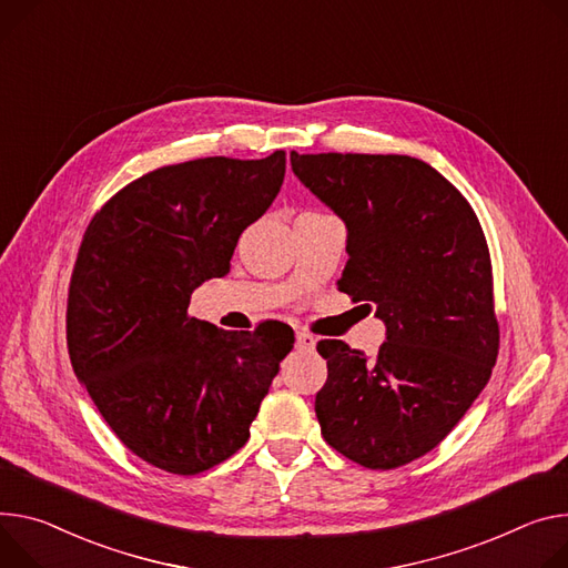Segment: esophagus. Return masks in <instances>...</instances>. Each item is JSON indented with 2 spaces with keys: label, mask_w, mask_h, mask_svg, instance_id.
Instances as JSON below:
<instances>
[{
  "label": "esophagus",
  "mask_w": 568,
  "mask_h": 568,
  "mask_svg": "<svg viewBox=\"0 0 568 568\" xmlns=\"http://www.w3.org/2000/svg\"><path fill=\"white\" fill-rule=\"evenodd\" d=\"M317 346V339L311 335V333H296V348L298 351H315Z\"/></svg>",
  "instance_id": "esophagus-1"
}]
</instances>
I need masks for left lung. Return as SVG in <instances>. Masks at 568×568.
Masks as SVG:
<instances>
[{"label":"left lung","mask_w":568,"mask_h":568,"mask_svg":"<svg viewBox=\"0 0 568 568\" xmlns=\"http://www.w3.org/2000/svg\"><path fill=\"white\" fill-rule=\"evenodd\" d=\"M292 172L346 224L337 287L376 305L374 357L317 344L328 378L324 439L367 469L433 450L485 389L498 355L491 261L480 222L435 168L409 156L292 151Z\"/></svg>","instance_id":"8db88e82"}]
</instances>
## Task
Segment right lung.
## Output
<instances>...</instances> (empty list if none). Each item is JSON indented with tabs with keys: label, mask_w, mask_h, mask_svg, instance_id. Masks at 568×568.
Instances as JSON below:
<instances>
[{
	"label": "right lung",
	"mask_w": 568,
	"mask_h": 568,
	"mask_svg": "<svg viewBox=\"0 0 568 568\" xmlns=\"http://www.w3.org/2000/svg\"><path fill=\"white\" fill-rule=\"evenodd\" d=\"M283 179L285 151L161 168L122 187L83 235L68 296L72 369L122 444L163 471L194 476L237 453L294 346L274 322L233 333L187 315Z\"/></svg>",
	"instance_id": "right-lung-1"
}]
</instances>
